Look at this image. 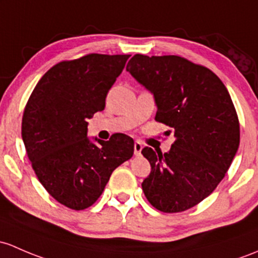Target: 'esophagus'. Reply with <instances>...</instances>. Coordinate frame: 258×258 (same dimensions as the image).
<instances>
[{
	"instance_id": "34e87169",
	"label": "esophagus",
	"mask_w": 258,
	"mask_h": 258,
	"mask_svg": "<svg viewBox=\"0 0 258 258\" xmlns=\"http://www.w3.org/2000/svg\"><path fill=\"white\" fill-rule=\"evenodd\" d=\"M142 148H143L142 143L138 142V141H136V142H135V154H136V156H141V152H142Z\"/></svg>"
}]
</instances>
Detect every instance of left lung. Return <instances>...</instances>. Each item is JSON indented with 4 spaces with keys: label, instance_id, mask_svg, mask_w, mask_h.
I'll list each match as a JSON object with an SVG mask.
<instances>
[{
    "label": "left lung",
    "instance_id": "1",
    "mask_svg": "<svg viewBox=\"0 0 258 258\" xmlns=\"http://www.w3.org/2000/svg\"><path fill=\"white\" fill-rule=\"evenodd\" d=\"M126 70L153 95L156 120L174 130L169 152L142 150L152 168L143 193L163 213L188 210L213 193L240 145L229 91L208 68L177 55L136 54Z\"/></svg>",
    "mask_w": 258,
    "mask_h": 258
}]
</instances>
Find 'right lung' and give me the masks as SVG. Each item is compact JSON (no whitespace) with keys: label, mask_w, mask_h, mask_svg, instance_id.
Listing matches in <instances>:
<instances>
[{"label":"right lung","mask_w":258,"mask_h":258,"mask_svg":"<svg viewBox=\"0 0 258 258\" xmlns=\"http://www.w3.org/2000/svg\"><path fill=\"white\" fill-rule=\"evenodd\" d=\"M130 55L88 54L50 68L38 81L22 118V140L38 180L56 202L83 210L104 191L113 170L134 156V140L88 137V120Z\"/></svg>","instance_id":"add662e5"}]
</instances>
